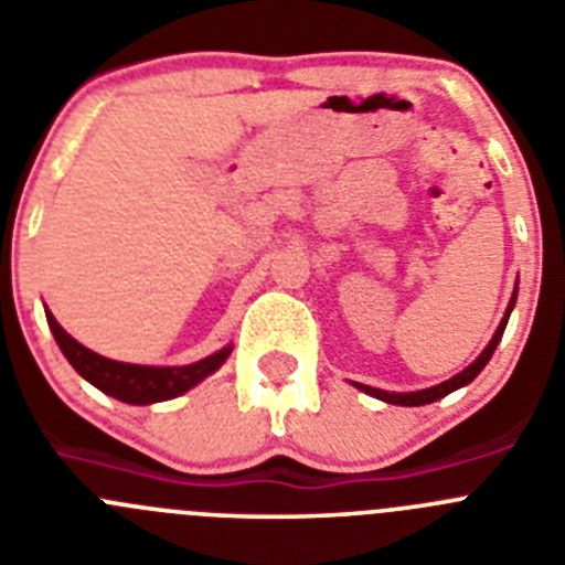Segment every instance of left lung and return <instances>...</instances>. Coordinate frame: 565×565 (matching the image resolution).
Here are the masks:
<instances>
[{"instance_id":"left-lung-1","label":"left lung","mask_w":565,"mask_h":565,"mask_svg":"<svg viewBox=\"0 0 565 565\" xmlns=\"http://www.w3.org/2000/svg\"><path fill=\"white\" fill-rule=\"evenodd\" d=\"M515 299H518V286H515V294H512V299H509L507 313H503V319H501V326H498L495 337L489 339V344L481 351V356H478L476 362L469 364V367H463V371L458 373V376L447 379V382L436 384V387H427V391H416V393H387V391H379V387H367V384H359V382H356V387H359V391L367 393V396H376V398H382V402H387V404H402V407H422V404L438 402V398H444V396H447V393L458 391V387H463V384L472 382V379H476L478 373H481L483 367H487V362H489V359H492V353H495L498 342H501L503 328H507V322H509V313H512V308H515Z\"/></svg>"}]
</instances>
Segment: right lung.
I'll list each match as a JSON object with an SVG mask.
<instances>
[{
    "mask_svg": "<svg viewBox=\"0 0 565 565\" xmlns=\"http://www.w3.org/2000/svg\"><path fill=\"white\" fill-rule=\"evenodd\" d=\"M47 313V326L53 337H56L58 348L67 356V362L76 367L78 376L87 379L89 384H96L98 391L107 393V396L127 404H154L181 396V393L192 391L198 382L212 376L226 362L228 353H232V344H226L223 351L212 353V356L201 359V362L183 364V367H152V364L115 362V359H107L102 353L84 348L82 342H76L58 326L53 313Z\"/></svg>",
    "mask_w": 565,
    "mask_h": 565,
    "instance_id": "obj_1",
    "label": "right lung"
}]
</instances>
